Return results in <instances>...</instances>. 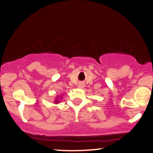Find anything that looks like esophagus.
Instances as JSON below:
<instances>
[{
    "label": "esophagus",
    "mask_w": 153,
    "mask_h": 153,
    "mask_svg": "<svg viewBox=\"0 0 153 153\" xmlns=\"http://www.w3.org/2000/svg\"><path fill=\"white\" fill-rule=\"evenodd\" d=\"M83 84H79V85H78V87L79 88H83Z\"/></svg>",
    "instance_id": "esophagus-1"
}]
</instances>
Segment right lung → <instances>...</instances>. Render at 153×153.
Returning <instances> with one entry per match:
<instances>
[{"instance_id": "1", "label": "right lung", "mask_w": 153, "mask_h": 153, "mask_svg": "<svg viewBox=\"0 0 153 153\" xmlns=\"http://www.w3.org/2000/svg\"><path fill=\"white\" fill-rule=\"evenodd\" d=\"M55 102H56V103H58V102H59V100H56V101H55Z\"/></svg>"}]
</instances>
